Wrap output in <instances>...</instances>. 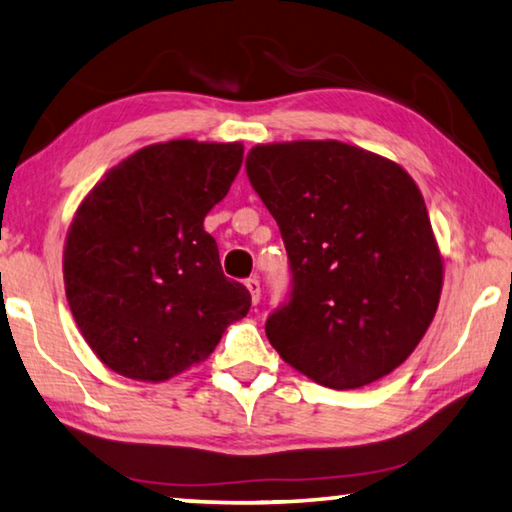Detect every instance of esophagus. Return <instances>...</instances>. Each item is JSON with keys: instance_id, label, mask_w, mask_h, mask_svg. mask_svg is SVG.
<instances>
[{"instance_id": "34e87169", "label": "esophagus", "mask_w": 512, "mask_h": 512, "mask_svg": "<svg viewBox=\"0 0 512 512\" xmlns=\"http://www.w3.org/2000/svg\"><path fill=\"white\" fill-rule=\"evenodd\" d=\"M245 286L249 290L251 301H254V304H258V301H261V281H258L256 276H251V279L245 281Z\"/></svg>"}]
</instances>
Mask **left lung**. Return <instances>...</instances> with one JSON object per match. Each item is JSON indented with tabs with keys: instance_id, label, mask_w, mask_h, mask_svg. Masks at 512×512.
Returning a JSON list of instances; mask_svg holds the SVG:
<instances>
[{
	"instance_id": "left-lung-1",
	"label": "left lung",
	"mask_w": 512,
	"mask_h": 512,
	"mask_svg": "<svg viewBox=\"0 0 512 512\" xmlns=\"http://www.w3.org/2000/svg\"><path fill=\"white\" fill-rule=\"evenodd\" d=\"M245 167L292 270L290 301L265 324L272 347L333 390L397 370L433 322L445 274L413 177L340 140L256 145Z\"/></svg>"
}]
</instances>
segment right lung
Instances as JSON below:
<instances>
[{
    "instance_id": "1",
    "label": "right lung",
    "mask_w": 512,
    "mask_h": 512,
    "mask_svg": "<svg viewBox=\"0 0 512 512\" xmlns=\"http://www.w3.org/2000/svg\"><path fill=\"white\" fill-rule=\"evenodd\" d=\"M242 154V142H156L83 197L65 238V295L88 347L113 372L172 379L204 363L226 326L249 313V290L226 279L204 231Z\"/></svg>"
}]
</instances>
